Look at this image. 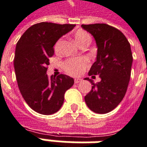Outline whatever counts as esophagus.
Segmentation results:
<instances>
[{"mask_svg":"<svg viewBox=\"0 0 147 147\" xmlns=\"http://www.w3.org/2000/svg\"><path fill=\"white\" fill-rule=\"evenodd\" d=\"M81 80H82L80 78H76L74 81H75V84H78L80 83V82H81Z\"/></svg>","mask_w":147,"mask_h":147,"instance_id":"esophagus-1","label":"esophagus"}]
</instances>
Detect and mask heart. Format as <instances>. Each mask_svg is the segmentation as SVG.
I'll return each instance as SVG.
<instances>
[{
    "instance_id": "obj_1",
    "label": "heart",
    "mask_w": 147,
    "mask_h": 147,
    "mask_svg": "<svg viewBox=\"0 0 147 147\" xmlns=\"http://www.w3.org/2000/svg\"><path fill=\"white\" fill-rule=\"evenodd\" d=\"M74 39L79 46H81L85 44L89 45L90 42V36L89 35V33L86 32L84 30H77L74 33ZM58 43L59 41L57 43L56 46H58ZM88 64H89V61L87 58L84 57H77V58H68L64 62L63 67L64 71L67 73L76 76L83 72L85 68L88 67Z\"/></svg>"
}]
</instances>
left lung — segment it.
Wrapping results in <instances>:
<instances>
[{"label":"left lung","mask_w":147,"mask_h":147,"mask_svg":"<svg viewBox=\"0 0 147 147\" xmlns=\"http://www.w3.org/2000/svg\"><path fill=\"white\" fill-rule=\"evenodd\" d=\"M95 39L98 53L89 76L99 75L101 81L92 84V89L84 97L91 111L98 114L111 111L123 100L129 85L133 55L130 44L117 28L105 23L81 25Z\"/></svg>","instance_id":"8db88e82"}]
</instances>
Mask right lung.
<instances>
[{"instance_id": "right-lung-1", "label": "right lung", "mask_w": 147, "mask_h": 147, "mask_svg": "<svg viewBox=\"0 0 147 147\" xmlns=\"http://www.w3.org/2000/svg\"><path fill=\"white\" fill-rule=\"evenodd\" d=\"M75 24H34L18 40L13 60L18 89L28 105L37 113L52 115L62 107L65 92L74 84L73 78L46 74L53 45L75 28Z\"/></svg>"}]
</instances>
